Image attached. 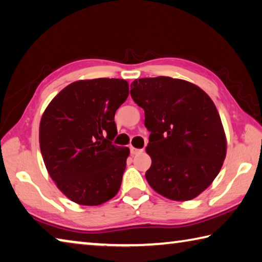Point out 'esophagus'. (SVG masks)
I'll use <instances>...</instances> for the list:
<instances>
[{"instance_id":"esophagus-1","label":"esophagus","mask_w":262,"mask_h":262,"mask_svg":"<svg viewBox=\"0 0 262 262\" xmlns=\"http://www.w3.org/2000/svg\"><path fill=\"white\" fill-rule=\"evenodd\" d=\"M141 152H143V149H136L134 146H130V155H137V154H141Z\"/></svg>"}]
</instances>
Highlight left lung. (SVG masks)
Here are the masks:
<instances>
[{
  "mask_svg": "<svg viewBox=\"0 0 262 262\" xmlns=\"http://www.w3.org/2000/svg\"><path fill=\"white\" fill-rule=\"evenodd\" d=\"M130 96L144 110L151 188L172 201H190L220 172L227 141L215 105L196 84L169 77L143 78Z\"/></svg>",
  "mask_w": 262,
  "mask_h": 262,
  "instance_id": "obj_1",
  "label": "left lung"
}]
</instances>
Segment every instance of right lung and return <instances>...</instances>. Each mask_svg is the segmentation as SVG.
Listing matches in <instances>:
<instances>
[{
  "label": "right lung",
  "mask_w": 262,
  "mask_h": 262,
  "mask_svg": "<svg viewBox=\"0 0 262 262\" xmlns=\"http://www.w3.org/2000/svg\"><path fill=\"white\" fill-rule=\"evenodd\" d=\"M126 80H80L65 87L40 122V149L58 189L80 205L110 201L120 189L129 149L112 144L115 115L126 101Z\"/></svg>",
  "instance_id": "add662e5"
}]
</instances>
